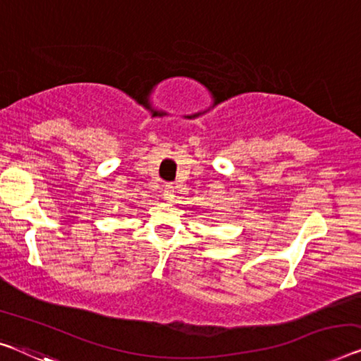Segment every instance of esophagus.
Returning <instances> with one entry per match:
<instances>
[{
	"mask_svg": "<svg viewBox=\"0 0 361 361\" xmlns=\"http://www.w3.org/2000/svg\"><path fill=\"white\" fill-rule=\"evenodd\" d=\"M162 195H164L166 201H173V199H175V186L173 185H165Z\"/></svg>",
	"mask_w": 361,
	"mask_h": 361,
	"instance_id": "esophagus-1",
	"label": "esophagus"
}]
</instances>
